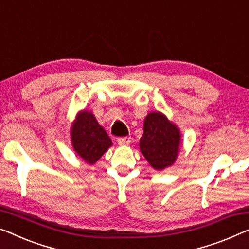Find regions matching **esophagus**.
Segmentation results:
<instances>
[{
    "instance_id": "34e87169",
    "label": "esophagus",
    "mask_w": 249,
    "mask_h": 249,
    "mask_svg": "<svg viewBox=\"0 0 249 249\" xmlns=\"http://www.w3.org/2000/svg\"><path fill=\"white\" fill-rule=\"evenodd\" d=\"M131 142V138L130 137H122L118 139V144L119 146H128Z\"/></svg>"
}]
</instances>
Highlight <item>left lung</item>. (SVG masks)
Masks as SVG:
<instances>
[{
    "instance_id": "1",
    "label": "left lung",
    "mask_w": 249,
    "mask_h": 249,
    "mask_svg": "<svg viewBox=\"0 0 249 249\" xmlns=\"http://www.w3.org/2000/svg\"><path fill=\"white\" fill-rule=\"evenodd\" d=\"M180 143V129L166 114L159 111L147 114L139 149L155 170L162 171L173 166L179 155Z\"/></svg>"
}]
</instances>
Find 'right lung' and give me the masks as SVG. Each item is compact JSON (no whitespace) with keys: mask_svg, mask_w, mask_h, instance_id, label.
<instances>
[{"mask_svg":"<svg viewBox=\"0 0 249 249\" xmlns=\"http://www.w3.org/2000/svg\"><path fill=\"white\" fill-rule=\"evenodd\" d=\"M72 148L88 164H94L112 146V141L92 111L83 109L76 113L70 128Z\"/></svg>","mask_w":249,"mask_h":249,"instance_id":"obj_1","label":"right lung"}]
</instances>
